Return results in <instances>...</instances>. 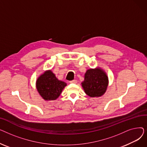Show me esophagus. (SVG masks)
Listing matches in <instances>:
<instances>
[{"label": "esophagus", "instance_id": "34e87169", "mask_svg": "<svg viewBox=\"0 0 147 147\" xmlns=\"http://www.w3.org/2000/svg\"><path fill=\"white\" fill-rule=\"evenodd\" d=\"M77 82H78V81H77L76 80H71V81L69 82V83H74V84L77 83Z\"/></svg>", "mask_w": 147, "mask_h": 147}]
</instances>
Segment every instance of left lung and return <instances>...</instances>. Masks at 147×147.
I'll return each mask as SVG.
<instances>
[{
    "mask_svg": "<svg viewBox=\"0 0 147 147\" xmlns=\"http://www.w3.org/2000/svg\"><path fill=\"white\" fill-rule=\"evenodd\" d=\"M109 85V78L106 73L99 67L88 69L84 74L82 86L86 94L90 97L103 95Z\"/></svg>",
    "mask_w": 147,
    "mask_h": 147,
    "instance_id": "obj_1",
    "label": "left lung"
}]
</instances>
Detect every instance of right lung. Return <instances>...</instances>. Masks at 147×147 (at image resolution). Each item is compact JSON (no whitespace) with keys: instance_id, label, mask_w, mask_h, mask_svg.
Masks as SVG:
<instances>
[{"instance_id":"1","label":"right lung","mask_w":147,"mask_h":147,"mask_svg":"<svg viewBox=\"0 0 147 147\" xmlns=\"http://www.w3.org/2000/svg\"><path fill=\"white\" fill-rule=\"evenodd\" d=\"M66 86L67 83L59 80L51 70L45 71L36 80V89L46 101L57 99Z\"/></svg>"}]
</instances>
